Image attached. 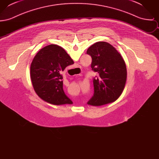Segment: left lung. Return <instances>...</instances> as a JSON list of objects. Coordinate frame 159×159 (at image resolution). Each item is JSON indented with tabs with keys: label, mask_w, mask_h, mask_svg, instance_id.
Segmentation results:
<instances>
[{
	"label": "left lung",
	"mask_w": 159,
	"mask_h": 159,
	"mask_svg": "<svg viewBox=\"0 0 159 159\" xmlns=\"http://www.w3.org/2000/svg\"><path fill=\"white\" fill-rule=\"evenodd\" d=\"M86 53L92 57L91 68L98 75L93 78L94 93L88 104L101 106L114 102L120 96L126 82L125 61L113 46L105 42L94 43Z\"/></svg>",
	"instance_id": "8db88e82"
}]
</instances>
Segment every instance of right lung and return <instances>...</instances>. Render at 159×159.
I'll return each mask as SVG.
<instances>
[{"label": "right lung", "mask_w": 159, "mask_h": 159, "mask_svg": "<svg viewBox=\"0 0 159 159\" xmlns=\"http://www.w3.org/2000/svg\"><path fill=\"white\" fill-rule=\"evenodd\" d=\"M73 61L66 51L57 45L41 49L31 64L30 77L38 96L54 105L72 104L63 90L62 72Z\"/></svg>", "instance_id": "1"}]
</instances>
